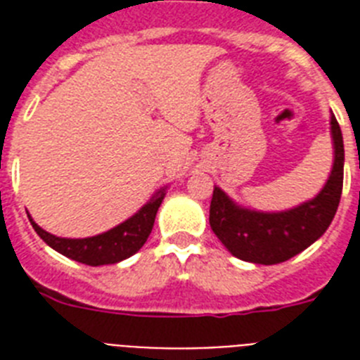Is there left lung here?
<instances>
[{"instance_id":"8db88e82","label":"left lung","mask_w":360,"mask_h":360,"mask_svg":"<svg viewBox=\"0 0 360 360\" xmlns=\"http://www.w3.org/2000/svg\"><path fill=\"white\" fill-rule=\"evenodd\" d=\"M335 162L318 196L280 213H259L233 203L224 191L214 186L209 224L214 236L243 262L274 265L312 245L333 222L344 185V140L340 124L330 117Z\"/></svg>"}]
</instances>
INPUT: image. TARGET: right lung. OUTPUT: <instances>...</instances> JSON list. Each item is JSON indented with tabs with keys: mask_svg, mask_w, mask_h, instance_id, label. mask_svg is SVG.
Masks as SVG:
<instances>
[{
	"mask_svg": "<svg viewBox=\"0 0 360 360\" xmlns=\"http://www.w3.org/2000/svg\"><path fill=\"white\" fill-rule=\"evenodd\" d=\"M164 196H166V188H160L129 220H124L120 226L104 231L101 236L86 237V239L56 237L42 230L41 226H37L35 220L31 219L30 214L27 217H30V222L33 226V230L37 231V236L41 237L48 246H52L53 250H58L59 254H63V256L70 257L75 262L98 267V265L123 262V259H127V257L140 250L147 237H149V233H151L155 217H157V211L160 207V203H162Z\"/></svg>",
	"mask_w": 360,
	"mask_h": 360,
	"instance_id": "1",
	"label": "right lung"
}]
</instances>
